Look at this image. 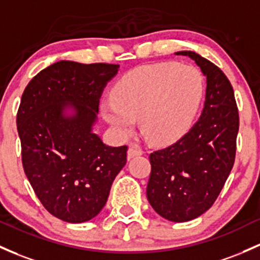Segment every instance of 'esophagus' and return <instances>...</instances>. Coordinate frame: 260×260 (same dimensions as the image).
Returning <instances> with one entry per match:
<instances>
[{"label": "esophagus", "mask_w": 260, "mask_h": 260, "mask_svg": "<svg viewBox=\"0 0 260 260\" xmlns=\"http://www.w3.org/2000/svg\"><path fill=\"white\" fill-rule=\"evenodd\" d=\"M143 154V150L141 149V148L138 147H135V145H132V147H129V149H128V158H135V156H138V155H142Z\"/></svg>", "instance_id": "esophagus-1"}]
</instances>
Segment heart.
Listing matches in <instances>:
<instances>
[{"instance_id":"obj_1","label":"heart","mask_w":260,"mask_h":260,"mask_svg":"<svg viewBox=\"0 0 260 260\" xmlns=\"http://www.w3.org/2000/svg\"><path fill=\"white\" fill-rule=\"evenodd\" d=\"M204 76L198 68L178 62H158L129 71L116 84L113 101L102 105L108 123L122 136L135 129L153 143H170L192 124L204 98Z\"/></svg>"}]
</instances>
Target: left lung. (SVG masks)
<instances>
[{"label":"left lung","mask_w":260,"mask_h":260,"mask_svg":"<svg viewBox=\"0 0 260 260\" xmlns=\"http://www.w3.org/2000/svg\"><path fill=\"white\" fill-rule=\"evenodd\" d=\"M176 55L189 56L199 65L207 80L206 98L201 116L186 135L150 153L147 198L161 217L186 222L212 206L232 170L239 115L223 71L193 51Z\"/></svg>","instance_id":"1"}]
</instances>
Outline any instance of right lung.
Listing matches in <instances>:
<instances>
[{
	"label": "right lung",
	"instance_id": "add662e5",
	"mask_svg": "<svg viewBox=\"0 0 260 260\" xmlns=\"http://www.w3.org/2000/svg\"><path fill=\"white\" fill-rule=\"evenodd\" d=\"M118 65L61 60L42 70L24 88L17 112L22 164L48 212L81 223L104 209L127 145L108 147L92 132L105 86ZM76 111L65 116V108Z\"/></svg>",
	"mask_w": 260,
	"mask_h": 260
}]
</instances>
